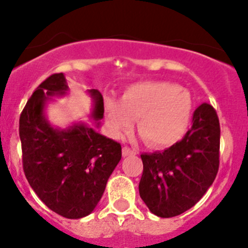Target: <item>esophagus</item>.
<instances>
[{"label":"esophagus","mask_w":248,"mask_h":248,"mask_svg":"<svg viewBox=\"0 0 248 248\" xmlns=\"http://www.w3.org/2000/svg\"><path fill=\"white\" fill-rule=\"evenodd\" d=\"M123 153V156H130V155H135L138 153L135 149H130L129 146H124L122 150Z\"/></svg>","instance_id":"esophagus-1"}]
</instances>
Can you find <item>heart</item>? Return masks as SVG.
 <instances>
[{
	"mask_svg": "<svg viewBox=\"0 0 248 248\" xmlns=\"http://www.w3.org/2000/svg\"><path fill=\"white\" fill-rule=\"evenodd\" d=\"M105 115L114 135L123 134L137 120L138 133L146 145L166 148L189 130L192 98L174 83L141 82L126 88L119 103L107 99Z\"/></svg>",
	"mask_w": 248,
	"mask_h": 248,
	"instance_id": "obj_1",
	"label": "heart"
}]
</instances>
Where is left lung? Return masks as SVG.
Returning <instances> with one entry per match:
<instances>
[{"label": "left lung", "instance_id": "1", "mask_svg": "<svg viewBox=\"0 0 248 248\" xmlns=\"http://www.w3.org/2000/svg\"><path fill=\"white\" fill-rule=\"evenodd\" d=\"M191 124L185 137L170 148L140 155L144 165L140 198L159 217H174L191 209L217 175V113L209 103H202L195 109Z\"/></svg>", "mask_w": 248, "mask_h": 248}]
</instances>
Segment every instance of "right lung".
I'll list each match as a JSON object with an SVG mask.
<instances>
[{
	"instance_id": "1",
	"label": "right lung",
	"mask_w": 248,
	"mask_h": 248,
	"mask_svg": "<svg viewBox=\"0 0 248 248\" xmlns=\"http://www.w3.org/2000/svg\"><path fill=\"white\" fill-rule=\"evenodd\" d=\"M63 73L36 88L19 117L23 171L31 187L52 211L67 218L91 214L102 199L109 176L122 159V146L85 124L57 129L45 117L46 100L64 95ZM95 120L103 118V95L89 91ZM99 125V124H98Z\"/></svg>"
}]
</instances>
